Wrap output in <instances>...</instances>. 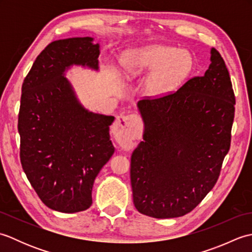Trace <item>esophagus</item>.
I'll use <instances>...</instances> for the list:
<instances>
[{"label":"esophagus","mask_w":252,"mask_h":252,"mask_svg":"<svg viewBox=\"0 0 252 252\" xmlns=\"http://www.w3.org/2000/svg\"><path fill=\"white\" fill-rule=\"evenodd\" d=\"M140 134V120L137 116H119L117 117L114 126V135L121 148L129 151L134 146V140Z\"/></svg>","instance_id":"1"}]
</instances>
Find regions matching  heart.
Wrapping results in <instances>:
<instances>
[{"label": "heart", "instance_id": "heart-1", "mask_svg": "<svg viewBox=\"0 0 252 252\" xmlns=\"http://www.w3.org/2000/svg\"><path fill=\"white\" fill-rule=\"evenodd\" d=\"M123 65L129 77L152 73L146 82L147 92L162 96L174 91L186 78L192 67V58L184 50L153 46L131 53Z\"/></svg>", "mask_w": 252, "mask_h": 252}]
</instances>
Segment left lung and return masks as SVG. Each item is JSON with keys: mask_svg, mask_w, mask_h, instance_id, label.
Returning <instances> with one entry per match:
<instances>
[{"mask_svg": "<svg viewBox=\"0 0 252 252\" xmlns=\"http://www.w3.org/2000/svg\"><path fill=\"white\" fill-rule=\"evenodd\" d=\"M137 105L145 130L131 156L134 206L156 219L185 216L216 185L231 147L235 95L221 54L211 50L205 76Z\"/></svg>", "mask_w": 252, "mask_h": 252, "instance_id": "obj_1", "label": "left lung"}]
</instances>
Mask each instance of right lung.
I'll return each mask as SVG.
<instances>
[{"label":"right lung","mask_w":252,"mask_h":252,"mask_svg":"<svg viewBox=\"0 0 252 252\" xmlns=\"http://www.w3.org/2000/svg\"><path fill=\"white\" fill-rule=\"evenodd\" d=\"M92 41L85 36L52 42L21 87V167L42 202L65 213L91 207L94 180L115 152L109 135L115 118L83 108L63 77L73 63L98 68L99 45Z\"/></svg>","instance_id":"obj_1"}]
</instances>
